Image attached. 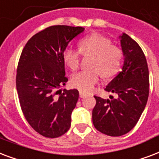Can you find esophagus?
Here are the masks:
<instances>
[{"instance_id":"1","label":"esophagus","mask_w":159,"mask_h":159,"mask_svg":"<svg viewBox=\"0 0 159 159\" xmlns=\"http://www.w3.org/2000/svg\"><path fill=\"white\" fill-rule=\"evenodd\" d=\"M79 95L81 98H85L86 96H88V94H87V93H85L84 92H82V91H80Z\"/></svg>"}]
</instances>
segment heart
<instances>
[{"instance_id":"b5f03b06","label":"heart","mask_w":159,"mask_h":159,"mask_svg":"<svg viewBox=\"0 0 159 159\" xmlns=\"http://www.w3.org/2000/svg\"><path fill=\"white\" fill-rule=\"evenodd\" d=\"M80 51L67 47L63 52L64 62L71 69L79 66L81 52L95 56L92 67L98 68L83 70L71 77V84L83 92H90L98 82L102 76L110 77L119 71L123 53L119 48L112 46L111 40L100 34H92L82 38L79 42Z\"/></svg>"}]
</instances>
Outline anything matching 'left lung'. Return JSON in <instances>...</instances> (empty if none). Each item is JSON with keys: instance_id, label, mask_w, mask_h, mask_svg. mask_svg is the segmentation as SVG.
Here are the masks:
<instances>
[{"instance_id": "left-lung-1", "label": "left lung", "mask_w": 159, "mask_h": 159, "mask_svg": "<svg viewBox=\"0 0 159 159\" xmlns=\"http://www.w3.org/2000/svg\"><path fill=\"white\" fill-rule=\"evenodd\" d=\"M119 39L124 57L123 68L105 88L117 98L110 96V100L94 96L97 102L93 110L94 127L112 137L122 136L134 128L149 93V72L143 52L126 33Z\"/></svg>"}]
</instances>
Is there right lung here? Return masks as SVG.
Segmentation results:
<instances>
[{"instance_id":"right-lung-1","label":"right lung","mask_w":159,"mask_h":159,"mask_svg":"<svg viewBox=\"0 0 159 159\" xmlns=\"http://www.w3.org/2000/svg\"><path fill=\"white\" fill-rule=\"evenodd\" d=\"M84 30L82 26H49L34 35L20 55L16 72L20 107L29 124L46 138L61 136L71 127L79 93L60 89L67 82L63 52Z\"/></svg>"}]
</instances>
